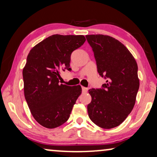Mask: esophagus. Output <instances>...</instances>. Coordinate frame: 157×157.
I'll return each instance as SVG.
<instances>
[{
	"instance_id": "obj_1",
	"label": "esophagus",
	"mask_w": 157,
	"mask_h": 157,
	"mask_svg": "<svg viewBox=\"0 0 157 157\" xmlns=\"http://www.w3.org/2000/svg\"><path fill=\"white\" fill-rule=\"evenodd\" d=\"M82 92H84V93H86V92H87L88 89L87 87H82Z\"/></svg>"
}]
</instances>
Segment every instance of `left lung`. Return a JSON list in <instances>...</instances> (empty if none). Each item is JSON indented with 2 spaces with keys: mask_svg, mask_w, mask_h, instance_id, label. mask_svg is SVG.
Returning a JSON list of instances; mask_svg holds the SVG:
<instances>
[{
  "mask_svg": "<svg viewBox=\"0 0 157 157\" xmlns=\"http://www.w3.org/2000/svg\"><path fill=\"white\" fill-rule=\"evenodd\" d=\"M100 75L107 79L100 89H90L87 105L90 120L98 127L111 129L121 124L133 109L140 87L138 66L129 50L114 37L87 35Z\"/></svg>",
  "mask_w": 157,
  "mask_h": 157,
  "instance_id": "8db88e82",
  "label": "left lung"
}]
</instances>
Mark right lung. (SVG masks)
Returning a JSON list of instances; mask_svg holds the SVG:
<instances>
[{
  "label": "right lung",
  "mask_w": 157,
  "mask_h": 157,
  "mask_svg": "<svg viewBox=\"0 0 157 157\" xmlns=\"http://www.w3.org/2000/svg\"><path fill=\"white\" fill-rule=\"evenodd\" d=\"M86 40L84 35H52L30 50L23 70L24 94L33 117L53 129L70 117L82 93L80 85L59 84L61 71L70 70L72 52Z\"/></svg>",
  "instance_id": "add662e5"
}]
</instances>
